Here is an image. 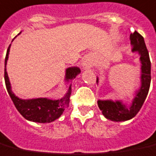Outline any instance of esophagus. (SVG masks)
Returning a JSON list of instances; mask_svg holds the SVG:
<instances>
[{
	"mask_svg": "<svg viewBox=\"0 0 156 156\" xmlns=\"http://www.w3.org/2000/svg\"><path fill=\"white\" fill-rule=\"evenodd\" d=\"M83 67H84L85 69H87V67H88V63H87L86 62H84V63H83Z\"/></svg>",
	"mask_w": 156,
	"mask_h": 156,
	"instance_id": "esophagus-1",
	"label": "esophagus"
}]
</instances>
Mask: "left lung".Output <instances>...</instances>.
Segmentation results:
<instances>
[{
	"label": "left lung",
	"instance_id": "left-lung-1",
	"mask_svg": "<svg viewBox=\"0 0 156 156\" xmlns=\"http://www.w3.org/2000/svg\"><path fill=\"white\" fill-rule=\"evenodd\" d=\"M131 44L132 45V52H138L140 55V60L141 63V73L140 82L141 85L136 91L132 103L130 107H126L121 101L112 100H98V105L103 116L108 120L113 122H125L133 118L142 107L144 101L148 94L151 85V60L149 52L146 46V43L142 35L135 31L130 35ZM98 78H97V83Z\"/></svg>",
	"mask_w": 156,
	"mask_h": 156
}]
</instances>
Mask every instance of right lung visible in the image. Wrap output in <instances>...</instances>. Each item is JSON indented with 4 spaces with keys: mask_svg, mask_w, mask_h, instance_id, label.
Returning <instances> with one entry per match:
<instances>
[{
    "mask_svg": "<svg viewBox=\"0 0 156 156\" xmlns=\"http://www.w3.org/2000/svg\"><path fill=\"white\" fill-rule=\"evenodd\" d=\"M10 44L8 47L5 58V83L8 93L18 112L26 120L31 122H40V123H49L59 118L63 114L64 109L69 107V97L71 94V86H69V91L66 93V95L63 98L58 100H52L45 98L26 99V100L19 98L14 94L11 90L10 80L5 69L8 60V55L10 52ZM78 73H80V69L78 67H72L67 69L65 80L67 82L72 80Z\"/></svg>",
    "mask_w": 156,
    "mask_h": 156,
    "instance_id": "obj_1",
    "label": "right lung"
}]
</instances>
